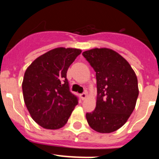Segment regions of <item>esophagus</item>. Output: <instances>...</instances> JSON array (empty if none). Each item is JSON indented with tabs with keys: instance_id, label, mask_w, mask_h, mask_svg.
Wrapping results in <instances>:
<instances>
[{
	"instance_id": "obj_1",
	"label": "esophagus",
	"mask_w": 159,
	"mask_h": 159,
	"mask_svg": "<svg viewBox=\"0 0 159 159\" xmlns=\"http://www.w3.org/2000/svg\"><path fill=\"white\" fill-rule=\"evenodd\" d=\"M87 96H88V94H87L86 92H84V93L80 94V97H81V99H82L83 100L86 99Z\"/></svg>"
}]
</instances>
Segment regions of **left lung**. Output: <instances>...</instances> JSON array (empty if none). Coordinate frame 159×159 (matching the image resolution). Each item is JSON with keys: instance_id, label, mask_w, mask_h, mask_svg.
<instances>
[{"instance_id": "left-lung-1", "label": "left lung", "mask_w": 159, "mask_h": 159, "mask_svg": "<svg viewBox=\"0 0 159 159\" xmlns=\"http://www.w3.org/2000/svg\"><path fill=\"white\" fill-rule=\"evenodd\" d=\"M96 75L95 109L86 114L88 124L99 133H111L122 127L134 111L139 96L136 74L121 55L111 48L83 52Z\"/></svg>"}]
</instances>
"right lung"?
<instances>
[{"label": "right lung", "instance_id": "obj_1", "mask_svg": "<svg viewBox=\"0 0 159 159\" xmlns=\"http://www.w3.org/2000/svg\"><path fill=\"white\" fill-rule=\"evenodd\" d=\"M81 52L72 48H56L37 57L25 71L24 101L32 119L43 128L64 127L78 104L66 76L69 66Z\"/></svg>", "mask_w": 159, "mask_h": 159}]
</instances>
